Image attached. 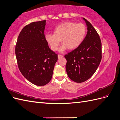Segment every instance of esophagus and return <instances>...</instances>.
<instances>
[{
    "mask_svg": "<svg viewBox=\"0 0 120 120\" xmlns=\"http://www.w3.org/2000/svg\"><path fill=\"white\" fill-rule=\"evenodd\" d=\"M63 56V55H60V54H58V59H59V58H61V57H62Z\"/></svg>",
    "mask_w": 120,
    "mask_h": 120,
    "instance_id": "34e87169",
    "label": "esophagus"
}]
</instances>
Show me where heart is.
Instances as JSON below:
<instances>
[{
  "instance_id": "obj_1",
  "label": "heart",
  "mask_w": 120,
  "mask_h": 120,
  "mask_svg": "<svg viewBox=\"0 0 120 120\" xmlns=\"http://www.w3.org/2000/svg\"><path fill=\"white\" fill-rule=\"evenodd\" d=\"M86 32V26L82 23L65 22L56 26L53 34H46L45 38L53 51L58 49L61 41L63 45L60 51L63 52L67 49L74 50L80 46Z\"/></svg>"
}]
</instances>
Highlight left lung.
Masks as SVG:
<instances>
[{"label": "left lung", "instance_id": "1", "mask_svg": "<svg viewBox=\"0 0 120 120\" xmlns=\"http://www.w3.org/2000/svg\"><path fill=\"white\" fill-rule=\"evenodd\" d=\"M87 33L80 46L65 55L66 70L71 80L76 82L87 81L96 71L102 59V44L94 26L85 18Z\"/></svg>", "mask_w": 120, "mask_h": 120}]
</instances>
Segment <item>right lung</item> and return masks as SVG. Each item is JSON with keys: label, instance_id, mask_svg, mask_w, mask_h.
<instances>
[{"label": "right lung", "instance_id": "add662e5", "mask_svg": "<svg viewBox=\"0 0 120 120\" xmlns=\"http://www.w3.org/2000/svg\"><path fill=\"white\" fill-rule=\"evenodd\" d=\"M46 20L31 22L20 32L15 47V54L20 72L36 86L50 81L57 54L49 48L44 34Z\"/></svg>", "mask_w": 120, "mask_h": 120}]
</instances>
